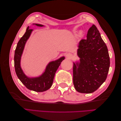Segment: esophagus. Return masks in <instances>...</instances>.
<instances>
[{"label":"esophagus","mask_w":121,"mask_h":121,"mask_svg":"<svg viewBox=\"0 0 121 121\" xmlns=\"http://www.w3.org/2000/svg\"><path fill=\"white\" fill-rule=\"evenodd\" d=\"M68 57H71L72 56V55L71 54H68Z\"/></svg>","instance_id":"34e87169"}]
</instances>
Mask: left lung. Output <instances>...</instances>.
<instances>
[{
  "label": "left lung",
  "mask_w": 121,
  "mask_h": 121,
  "mask_svg": "<svg viewBox=\"0 0 121 121\" xmlns=\"http://www.w3.org/2000/svg\"><path fill=\"white\" fill-rule=\"evenodd\" d=\"M78 56L80 63L73 66L74 87L79 92L92 93L105 81L110 65L107 46L94 25L88 31L87 38L80 41Z\"/></svg>",
  "instance_id": "8db88e82"
}]
</instances>
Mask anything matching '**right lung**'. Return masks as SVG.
I'll return each instance as SVG.
<instances>
[{"label": "right lung", "mask_w": 121, "mask_h": 121, "mask_svg": "<svg viewBox=\"0 0 121 121\" xmlns=\"http://www.w3.org/2000/svg\"><path fill=\"white\" fill-rule=\"evenodd\" d=\"M35 25L37 26H43L40 24ZM32 31V29H29L28 27L26 29V32L17 44L14 56V69L18 78L28 89L36 92H43L49 89L52 86L56 72L65 57H61L60 59L50 63L47 66L45 72L39 77L35 78L27 77L22 70L20 67V60L25 43L30 37Z\"/></svg>", "instance_id": "1"}]
</instances>
